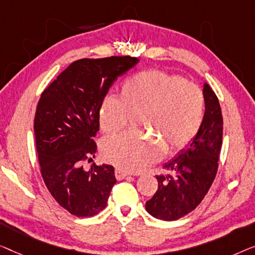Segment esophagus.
Here are the masks:
<instances>
[{"mask_svg": "<svg viewBox=\"0 0 255 255\" xmlns=\"http://www.w3.org/2000/svg\"><path fill=\"white\" fill-rule=\"evenodd\" d=\"M127 175H129L128 172L121 170V168H116V177H117V179H119V180H121V179L126 178Z\"/></svg>", "mask_w": 255, "mask_h": 255, "instance_id": "esophagus-1", "label": "esophagus"}]
</instances>
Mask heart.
<instances>
[{
    "mask_svg": "<svg viewBox=\"0 0 255 255\" xmlns=\"http://www.w3.org/2000/svg\"><path fill=\"white\" fill-rule=\"evenodd\" d=\"M131 116H139L138 126L152 136L126 132L107 138L102 152L109 163L126 171H142L163 155L189 144L200 130L204 117L201 89L177 75L150 69L132 75L121 87L120 97L110 95L99 109L100 128L116 134L128 126Z\"/></svg>",
    "mask_w": 255,
    "mask_h": 255,
    "instance_id": "obj_1",
    "label": "heart"
}]
</instances>
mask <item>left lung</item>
Here are the masks:
<instances>
[{
    "instance_id": "1",
    "label": "left lung",
    "mask_w": 255,
    "mask_h": 255,
    "mask_svg": "<svg viewBox=\"0 0 255 255\" xmlns=\"http://www.w3.org/2000/svg\"><path fill=\"white\" fill-rule=\"evenodd\" d=\"M203 96L206 112L200 130L187 149L164 165L172 175H156L158 189L145 203L146 211L158 220L175 221L194 210L216 177L223 118L217 96L207 83Z\"/></svg>"
}]
</instances>
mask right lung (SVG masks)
<instances>
[{
  "instance_id": "right-lung-1",
  "label": "right lung",
  "mask_w": 255,
  "mask_h": 255,
  "mask_svg": "<svg viewBox=\"0 0 255 255\" xmlns=\"http://www.w3.org/2000/svg\"><path fill=\"white\" fill-rule=\"evenodd\" d=\"M137 57L111 56L75 61L53 81L38 102L35 145L46 187L61 207L77 217L95 216L106 207L117 182L112 165L92 160L99 130V109L118 77Z\"/></svg>"
}]
</instances>
